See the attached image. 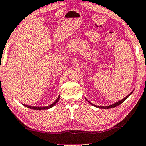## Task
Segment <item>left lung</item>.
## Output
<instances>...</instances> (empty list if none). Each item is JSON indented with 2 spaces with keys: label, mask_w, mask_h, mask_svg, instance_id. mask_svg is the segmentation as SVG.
Returning <instances> with one entry per match:
<instances>
[{
  "label": "left lung",
  "mask_w": 146,
  "mask_h": 146,
  "mask_svg": "<svg viewBox=\"0 0 146 146\" xmlns=\"http://www.w3.org/2000/svg\"><path fill=\"white\" fill-rule=\"evenodd\" d=\"M131 93H132V92H131V93H130V94H129V95H128L127 96V97H125V98L123 99V100H120V101L117 102L115 103V104H111V105H109V106H96V105H94V104H91L93 105V106H96V107H98V108H100V109H110V108H113V107H115V106H118V105H120V104H122V103H123V102L125 101V100H126V99L128 97H129V95H131Z\"/></svg>",
  "instance_id": "left-lung-1"
}]
</instances>
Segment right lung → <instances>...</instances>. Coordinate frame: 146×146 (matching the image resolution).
Wrapping results in <instances>:
<instances>
[{"instance_id": "1", "label": "right lung", "mask_w": 146, "mask_h": 146, "mask_svg": "<svg viewBox=\"0 0 146 146\" xmlns=\"http://www.w3.org/2000/svg\"><path fill=\"white\" fill-rule=\"evenodd\" d=\"M59 98H60V96L58 97V98H57V100H56V101L54 102V103H53V104H51V105H49V106H45V107H36V106H29V105H25V104H23L25 106H26V107H28V108H29V109H34V110H46V109H50V108L51 107H52V106H54L55 104H56V103L58 102V100H59Z\"/></svg>"}]
</instances>
